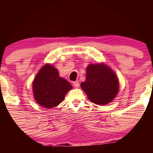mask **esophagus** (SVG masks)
I'll return each mask as SVG.
<instances>
[{
    "label": "esophagus",
    "mask_w": 153,
    "mask_h": 153,
    "mask_svg": "<svg viewBox=\"0 0 153 153\" xmlns=\"http://www.w3.org/2000/svg\"><path fill=\"white\" fill-rule=\"evenodd\" d=\"M73 85H74L75 88H79L80 85H79V81H74V82H73Z\"/></svg>",
    "instance_id": "1"
}]
</instances>
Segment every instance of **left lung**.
<instances>
[{"instance_id": "left-lung-1", "label": "left lung", "mask_w": 153, "mask_h": 153, "mask_svg": "<svg viewBox=\"0 0 153 153\" xmlns=\"http://www.w3.org/2000/svg\"><path fill=\"white\" fill-rule=\"evenodd\" d=\"M81 88L93 103L104 105L114 99L119 88L116 75L104 64L89 65Z\"/></svg>"}]
</instances>
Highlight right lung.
Instances as JSON below:
<instances>
[{
  "mask_svg": "<svg viewBox=\"0 0 153 153\" xmlns=\"http://www.w3.org/2000/svg\"><path fill=\"white\" fill-rule=\"evenodd\" d=\"M72 88L68 81L59 76L58 71L48 64L41 68L33 83L35 99L45 108L57 106Z\"/></svg>",
  "mask_w": 153,
  "mask_h": 153,
  "instance_id": "right-lung-1",
  "label": "right lung"
}]
</instances>
